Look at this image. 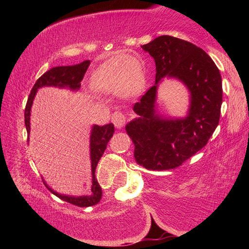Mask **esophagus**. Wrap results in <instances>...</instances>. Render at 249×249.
Returning a JSON list of instances; mask_svg holds the SVG:
<instances>
[{
	"label": "esophagus",
	"instance_id": "esophagus-1",
	"mask_svg": "<svg viewBox=\"0 0 249 249\" xmlns=\"http://www.w3.org/2000/svg\"><path fill=\"white\" fill-rule=\"evenodd\" d=\"M125 121H126L125 115L122 112H120V111H115L112 114V122H113V124H114L117 128L123 127L124 124H125Z\"/></svg>",
	"mask_w": 249,
	"mask_h": 249
}]
</instances>
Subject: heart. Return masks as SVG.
Wrapping results in <instances>:
<instances>
[{"label":"heart","instance_id":"obj_1","mask_svg":"<svg viewBox=\"0 0 249 249\" xmlns=\"http://www.w3.org/2000/svg\"><path fill=\"white\" fill-rule=\"evenodd\" d=\"M95 91H114L125 99L137 96L146 87V73L140 58L132 54H115L96 68L90 77Z\"/></svg>","mask_w":249,"mask_h":249}]
</instances>
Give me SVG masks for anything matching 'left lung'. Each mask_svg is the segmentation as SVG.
I'll return each mask as SVG.
<instances>
[{"label": "left lung", "mask_w": 249, "mask_h": 249, "mask_svg": "<svg viewBox=\"0 0 249 249\" xmlns=\"http://www.w3.org/2000/svg\"><path fill=\"white\" fill-rule=\"evenodd\" d=\"M142 48L156 64V81L134 104L138 115L126 125L135 146L134 157L147 170L175 169L208 144L218 125L222 105V78L203 49L172 36H160ZM177 77L191 91L192 104L185 119L166 120L154 111L161 79Z\"/></svg>", "instance_id": "1"}]
</instances>
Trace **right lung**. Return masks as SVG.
Segmentation results:
<instances>
[{
  "label": "right lung",
  "mask_w": 249,
  "mask_h": 249,
  "mask_svg": "<svg viewBox=\"0 0 249 249\" xmlns=\"http://www.w3.org/2000/svg\"><path fill=\"white\" fill-rule=\"evenodd\" d=\"M90 66V60H84L81 64L73 65V66H60L54 67L45 72L41 77L37 80L36 83L34 84L33 89L31 91V94L28 96L26 107H25V126H26L27 133L29 134V116H31V107L33 104V100L35 98L37 90L41 87L46 86H53V87H59L65 88L68 87L71 90H78L80 86H81L82 79L84 77V73L87 72L88 67ZM113 134H114V125L112 123L104 125V126H98L94 125L91 132V138H90V149H91V161H92V187L91 191L92 193L90 196H61L59 193L54 192L52 189L48 188L50 192H53L54 196H58L59 199L64 200L68 203L73 205L80 206V208H88V206H92L98 204L101 197H102V189H101L98 180L95 178V169L98 166L99 160L102 157L104 150L107 149V142L111 140Z\"/></svg>",
  "instance_id": "add662e5"
}]
</instances>
